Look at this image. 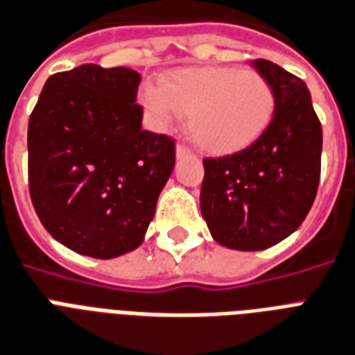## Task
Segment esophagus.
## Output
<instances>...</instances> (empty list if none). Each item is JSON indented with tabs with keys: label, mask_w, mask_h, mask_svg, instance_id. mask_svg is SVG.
<instances>
[{
	"label": "esophagus",
	"mask_w": 355,
	"mask_h": 355,
	"mask_svg": "<svg viewBox=\"0 0 355 355\" xmlns=\"http://www.w3.org/2000/svg\"><path fill=\"white\" fill-rule=\"evenodd\" d=\"M187 155H191V150H189L185 144H178V146H175V157L181 159V157H187Z\"/></svg>",
	"instance_id": "34e87169"
}]
</instances>
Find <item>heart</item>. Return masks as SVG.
<instances>
[{
    "label": "heart",
    "mask_w": 355,
    "mask_h": 355,
    "mask_svg": "<svg viewBox=\"0 0 355 355\" xmlns=\"http://www.w3.org/2000/svg\"><path fill=\"white\" fill-rule=\"evenodd\" d=\"M142 103L161 123L189 116L192 142L202 152L224 155L265 133L276 111V92L255 70L203 66L174 70L159 87H144Z\"/></svg>",
    "instance_id": "heart-1"
}]
</instances>
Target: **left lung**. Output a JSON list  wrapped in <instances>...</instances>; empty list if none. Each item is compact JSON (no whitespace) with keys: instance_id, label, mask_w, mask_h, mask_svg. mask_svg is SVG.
Returning <instances> with one entry per match:
<instances>
[{"instance_id":"8db88e82","label":"left lung","mask_w":355,"mask_h":355,"mask_svg":"<svg viewBox=\"0 0 355 355\" xmlns=\"http://www.w3.org/2000/svg\"><path fill=\"white\" fill-rule=\"evenodd\" d=\"M276 92L270 125L232 155L203 159V220L216 243L241 252L270 248L295 233L317 196L322 125L306 83L270 60L255 59Z\"/></svg>"}]
</instances>
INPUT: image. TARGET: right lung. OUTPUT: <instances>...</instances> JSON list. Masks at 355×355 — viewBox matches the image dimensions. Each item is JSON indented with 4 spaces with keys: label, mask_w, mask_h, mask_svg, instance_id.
Instances as JSON below:
<instances>
[{
    "label": "right lung",
    "mask_w": 355,
    "mask_h": 355,
    "mask_svg": "<svg viewBox=\"0 0 355 355\" xmlns=\"http://www.w3.org/2000/svg\"><path fill=\"white\" fill-rule=\"evenodd\" d=\"M139 83L131 68L81 64L46 81L29 118L33 207L81 255L139 248L174 170V140L142 129Z\"/></svg>",
    "instance_id": "1"
}]
</instances>
